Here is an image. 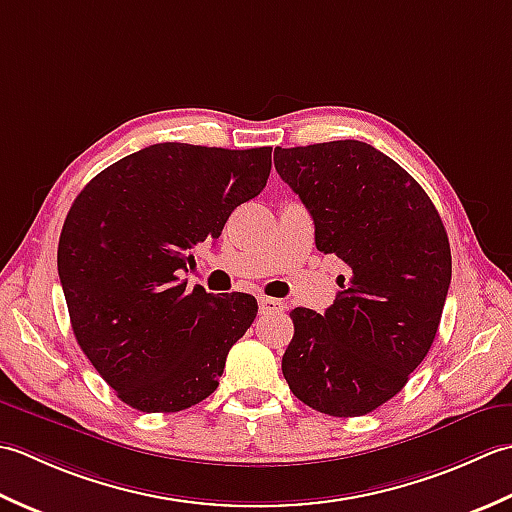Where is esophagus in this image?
<instances>
[{"mask_svg": "<svg viewBox=\"0 0 512 512\" xmlns=\"http://www.w3.org/2000/svg\"><path fill=\"white\" fill-rule=\"evenodd\" d=\"M258 307H260V314H283V311H285V302H280V300H276V298L260 296V298H258Z\"/></svg>", "mask_w": 512, "mask_h": 512, "instance_id": "esophagus-1", "label": "esophagus"}]
</instances>
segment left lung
<instances>
[{"label":"left lung","instance_id":"obj_1","mask_svg":"<svg viewBox=\"0 0 512 512\" xmlns=\"http://www.w3.org/2000/svg\"><path fill=\"white\" fill-rule=\"evenodd\" d=\"M274 165L305 203L316 247L338 256L336 302L291 311L283 375L300 402L358 417L404 389L440 327L451 245L420 183L362 141L276 148Z\"/></svg>","mask_w":512,"mask_h":512}]
</instances>
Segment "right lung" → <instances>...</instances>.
Listing matches in <instances>:
<instances>
[{
  "label": "right lung",
  "mask_w": 512,
  "mask_h": 512,
  "mask_svg": "<svg viewBox=\"0 0 512 512\" xmlns=\"http://www.w3.org/2000/svg\"><path fill=\"white\" fill-rule=\"evenodd\" d=\"M269 170L271 148L156 143L99 172L72 203L57 249L70 325L132 409L176 413L216 391L258 302L187 289L176 274L263 192Z\"/></svg>",
  "instance_id": "obj_1"
}]
</instances>
